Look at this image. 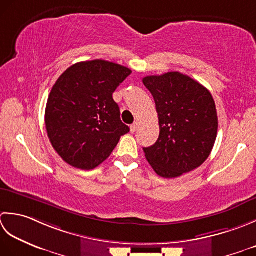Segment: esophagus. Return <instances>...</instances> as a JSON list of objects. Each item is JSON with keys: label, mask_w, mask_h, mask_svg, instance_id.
<instances>
[{"label": "esophagus", "mask_w": 256, "mask_h": 256, "mask_svg": "<svg viewBox=\"0 0 256 256\" xmlns=\"http://www.w3.org/2000/svg\"><path fill=\"white\" fill-rule=\"evenodd\" d=\"M138 127H139L138 122H134V124H132V126H130V132H132V134H134L138 130Z\"/></svg>", "instance_id": "esophagus-1"}]
</instances>
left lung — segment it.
<instances>
[{"label":"left lung","mask_w":256,"mask_h":256,"mask_svg":"<svg viewBox=\"0 0 256 256\" xmlns=\"http://www.w3.org/2000/svg\"><path fill=\"white\" fill-rule=\"evenodd\" d=\"M144 85L154 96L159 138L144 148L146 159L162 178H178L204 162L218 134V114L211 92L179 72L147 76Z\"/></svg>","instance_id":"obj_1"}]
</instances>
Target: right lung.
I'll use <instances>...</instances> for the list:
<instances>
[{
    "instance_id": "add662e5",
    "label": "right lung",
    "mask_w": 256,
    "mask_h": 256,
    "mask_svg": "<svg viewBox=\"0 0 256 256\" xmlns=\"http://www.w3.org/2000/svg\"><path fill=\"white\" fill-rule=\"evenodd\" d=\"M130 74L127 67L95 60L77 62L60 76L48 96L45 124L65 162L95 169L129 132L112 94Z\"/></svg>"
}]
</instances>
